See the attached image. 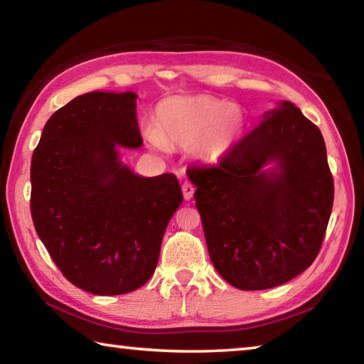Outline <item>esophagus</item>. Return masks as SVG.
Returning <instances> with one entry per match:
<instances>
[{"mask_svg": "<svg viewBox=\"0 0 364 364\" xmlns=\"http://www.w3.org/2000/svg\"><path fill=\"white\" fill-rule=\"evenodd\" d=\"M181 189H183V197H184V200H191V199H193L194 191H196V188L193 186V184H191L189 181H184Z\"/></svg>", "mask_w": 364, "mask_h": 364, "instance_id": "esophagus-1", "label": "esophagus"}]
</instances>
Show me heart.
<instances>
[{
  "mask_svg": "<svg viewBox=\"0 0 364 364\" xmlns=\"http://www.w3.org/2000/svg\"><path fill=\"white\" fill-rule=\"evenodd\" d=\"M245 115L236 104L207 95L171 96L157 104L151 143L191 147L202 162L215 164L241 139Z\"/></svg>",
  "mask_w": 364,
  "mask_h": 364,
  "instance_id": "1",
  "label": "heart"
}]
</instances>
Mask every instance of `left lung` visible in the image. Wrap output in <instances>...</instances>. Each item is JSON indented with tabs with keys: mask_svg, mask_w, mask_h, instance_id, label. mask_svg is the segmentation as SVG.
Masks as SVG:
<instances>
[{
	"mask_svg": "<svg viewBox=\"0 0 364 364\" xmlns=\"http://www.w3.org/2000/svg\"><path fill=\"white\" fill-rule=\"evenodd\" d=\"M263 119L217 165L186 170L213 267L241 291L281 286L310 267L334 202L319 128L289 101Z\"/></svg>",
	"mask_w": 364,
	"mask_h": 364,
	"instance_id": "1",
	"label": "left lung"
}]
</instances>
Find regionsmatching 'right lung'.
I'll return each mask as SVG.
<instances>
[{"label": "right lung", "instance_id": "1", "mask_svg": "<svg viewBox=\"0 0 364 364\" xmlns=\"http://www.w3.org/2000/svg\"><path fill=\"white\" fill-rule=\"evenodd\" d=\"M136 95L91 91L46 122L32 156L30 210L60 273L96 295L144 286L183 194L173 173L134 175L119 146L143 144Z\"/></svg>", "mask_w": 364, "mask_h": 364}]
</instances>
